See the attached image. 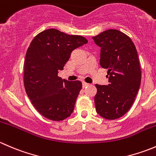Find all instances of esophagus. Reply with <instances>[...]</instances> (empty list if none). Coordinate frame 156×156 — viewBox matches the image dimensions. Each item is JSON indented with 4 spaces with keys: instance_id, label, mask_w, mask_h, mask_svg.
<instances>
[{
    "instance_id": "obj_1",
    "label": "esophagus",
    "mask_w": 156,
    "mask_h": 156,
    "mask_svg": "<svg viewBox=\"0 0 156 156\" xmlns=\"http://www.w3.org/2000/svg\"><path fill=\"white\" fill-rule=\"evenodd\" d=\"M82 84H83V87H87V86L89 85V84H87V83H86L85 81H83Z\"/></svg>"
}]
</instances>
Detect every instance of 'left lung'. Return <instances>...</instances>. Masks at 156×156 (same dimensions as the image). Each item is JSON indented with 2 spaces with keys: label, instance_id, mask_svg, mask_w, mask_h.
Segmentation results:
<instances>
[{
  "label": "left lung",
  "instance_id": "obj_1",
  "mask_svg": "<svg viewBox=\"0 0 156 156\" xmlns=\"http://www.w3.org/2000/svg\"><path fill=\"white\" fill-rule=\"evenodd\" d=\"M101 48L100 63L107 69L108 85L96 84L97 112L114 120L126 114L133 105L141 82L137 51L130 37L116 29H108L93 37Z\"/></svg>",
  "mask_w": 156,
  "mask_h": 156
}]
</instances>
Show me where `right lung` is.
<instances>
[{
    "label": "right lung",
    "instance_id": "right-lung-1",
    "mask_svg": "<svg viewBox=\"0 0 156 156\" xmlns=\"http://www.w3.org/2000/svg\"><path fill=\"white\" fill-rule=\"evenodd\" d=\"M87 43L85 37L55 29L37 34L30 44L24 62V86L37 112L59 122L71 115L82 84L58 76L74 49Z\"/></svg>",
    "mask_w": 156,
    "mask_h": 156
}]
</instances>
